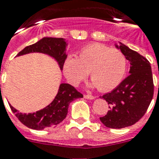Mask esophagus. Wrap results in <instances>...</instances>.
<instances>
[{"instance_id": "obj_1", "label": "esophagus", "mask_w": 159, "mask_h": 159, "mask_svg": "<svg viewBox=\"0 0 159 159\" xmlns=\"http://www.w3.org/2000/svg\"><path fill=\"white\" fill-rule=\"evenodd\" d=\"M84 98H87V99H94V96H93V95H89V94H84Z\"/></svg>"}]
</instances>
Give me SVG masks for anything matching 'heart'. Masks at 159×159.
<instances>
[{"label": "heart", "instance_id": "heart-1", "mask_svg": "<svg viewBox=\"0 0 159 159\" xmlns=\"http://www.w3.org/2000/svg\"><path fill=\"white\" fill-rule=\"evenodd\" d=\"M77 58L68 56L62 66L66 78L78 85L90 74L93 87L101 92H109L117 87L126 72V59L120 51L93 43L78 52Z\"/></svg>", "mask_w": 159, "mask_h": 159}]
</instances>
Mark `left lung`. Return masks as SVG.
Here are the masks:
<instances>
[{
	"label": "left lung",
	"instance_id": "obj_1",
	"mask_svg": "<svg viewBox=\"0 0 159 159\" xmlns=\"http://www.w3.org/2000/svg\"><path fill=\"white\" fill-rule=\"evenodd\" d=\"M116 48L130 62V75L102 97L110 104V110L100 120L107 127L120 129L134 125L144 115L153 98V81L148 60L121 43Z\"/></svg>",
	"mask_w": 159,
	"mask_h": 159
}]
</instances>
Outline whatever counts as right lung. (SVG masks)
Here are the masks:
<instances>
[{"label": "right lung", "mask_w": 159, "mask_h": 159, "mask_svg": "<svg viewBox=\"0 0 159 159\" xmlns=\"http://www.w3.org/2000/svg\"><path fill=\"white\" fill-rule=\"evenodd\" d=\"M67 43L61 38H43L36 43L24 48L18 53L17 57L32 52L44 53L50 56L57 61L60 69L66 55ZM83 98V94L78 92L69 84H61L58 93L53 101L48 106L34 113H21L10 105L16 117L25 125L33 130H43L45 128L54 127L66 117L68 107L72 101Z\"/></svg>", "instance_id": "right-lung-1"}]
</instances>
